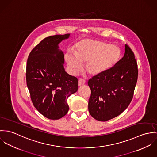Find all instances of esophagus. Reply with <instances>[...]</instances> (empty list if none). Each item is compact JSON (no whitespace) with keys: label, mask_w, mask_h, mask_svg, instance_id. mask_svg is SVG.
Returning <instances> with one entry per match:
<instances>
[{"label":"esophagus","mask_w":157,"mask_h":157,"mask_svg":"<svg viewBox=\"0 0 157 157\" xmlns=\"http://www.w3.org/2000/svg\"><path fill=\"white\" fill-rule=\"evenodd\" d=\"M86 83V80L83 78H79V82H78V85L79 86H81L84 85Z\"/></svg>","instance_id":"esophagus-1"}]
</instances>
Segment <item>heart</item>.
Returning a JSON list of instances; mask_svg holds the SVG:
<instances>
[{
    "label": "heart",
    "mask_w": 157,
    "mask_h": 157,
    "mask_svg": "<svg viewBox=\"0 0 157 157\" xmlns=\"http://www.w3.org/2000/svg\"><path fill=\"white\" fill-rule=\"evenodd\" d=\"M120 55V49L116 45L86 39L78 43L75 54L68 52L65 58L72 73L76 74L81 71L82 64L87 63V71L95 76L113 67L118 61Z\"/></svg>",
    "instance_id": "heart-1"
}]
</instances>
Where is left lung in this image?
I'll return each mask as SVG.
<instances>
[{"mask_svg":"<svg viewBox=\"0 0 157 157\" xmlns=\"http://www.w3.org/2000/svg\"><path fill=\"white\" fill-rule=\"evenodd\" d=\"M124 50L123 57L113 67L88 80V111L97 121L105 122L118 116L132 99L138 78L137 63L127 44Z\"/></svg>","mask_w":157,"mask_h":157,"instance_id":"8db88e82","label":"left lung"}]
</instances>
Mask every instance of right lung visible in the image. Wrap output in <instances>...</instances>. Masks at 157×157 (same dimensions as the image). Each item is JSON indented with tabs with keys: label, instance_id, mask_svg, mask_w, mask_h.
I'll return each instance as SVG.
<instances>
[{
	"label": "right lung",
	"instance_id": "1",
	"mask_svg": "<svg viewBox=\"0 0 157 157\" xmlns=\"http://www.w3.org/2000/svg\"><path fill=\"white\" fill-rule=\"evenodd\" d=\"M70 34L43 39L29 53L26 64V84L33 104L44 117L58 120L69 107L67 99L77 91L78 80L64 69V55L58 44Z\"/></svg>",
	"mask_w": 157,
	"mask_h": 157
}]
</instances>
